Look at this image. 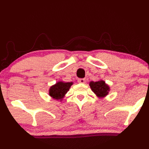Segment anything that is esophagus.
Listing matches in <instances>:
<instances>
[{"instance_id": "1", "label": "esophagus", "mask_w": 149, "mask_h": 149, "mask_svg": "<svg viewBox=\"0 0 149 149\" xmlns=\"http://www.w3.org/2000/svg\"><path fill=\"white\" fill-rule=\"evenodd\" d=\"M78 82H79V84H85V79H84V78H82V79H78Z\"/></svg>"}]
</instances>
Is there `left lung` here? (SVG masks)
Wrapping results in <instances>:
<instances>
[{
    "mask_svg": "<svg viewBox=\"0 0 149 149\" xmlns=\"http://www.w3.org/2000/svg\"><path fill=\"white\" fill-rule=\"evenodd\" d=\"M90 87L91 90L94 92L95 94L100 98L104 97L108 94V91H110V87L108 85L105 84L104 81L100 80L99 81H91Z\"/></svg>",
    "mask_w": 149,
    "mask_h": 149,
    "instance_id": "1",
    "label": "left lung"
}]
</instances>
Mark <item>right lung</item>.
<instances>
[{
	"label": "right lung",
	"instance_id": "add662e5",
	"mask_svg": "<svg viewBox=\"0 0 149 149\" xmlns=\"http://www.w3.org/2000/svg\"><path fill=\"white\" fill-rule=\"evenodd\" d=\"M72 84V82H58L55 85L50 87L49 89V95L54 99L62 100L65 93L69 91Z\"/></svg>",
	"mask_w": 149,
	"mask_h": 149
}]
</instances>
